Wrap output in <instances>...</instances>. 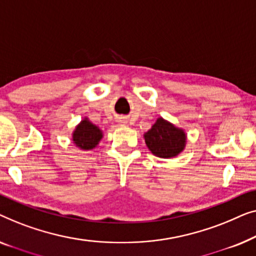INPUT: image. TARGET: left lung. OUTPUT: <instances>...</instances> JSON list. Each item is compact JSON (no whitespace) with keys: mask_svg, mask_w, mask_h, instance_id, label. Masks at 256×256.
<instances>
[{"mask_svg":"<svg viewBox=\"0 0 256 256\" xmlns=\"http://www.w3.org/2000/svg\"><path fill=\"white\" fill-rule=\"evenodd\" d=\"M144 138L150 152L162 159L178 156L184 150L186 142V132L161 117L144 134Z\"/></svg>","mask_w":256,"mask_h":256,"instance_id":"obj_1","label":"left lung"}]
</instances>
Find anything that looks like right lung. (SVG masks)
<instances>
[{
	"label": "right lung",
	"instance_id": "1",
	"mask_svg": "<svg viewBox=\"0 0 256 256\" xmlns=\"http://www.w3.org/2000/svg\"><path fill=\"white\" fill-rule=\"evenodd\" d=\"M103 132L98 126L92 124L88 118L81 120L73 132V142L78 148L89 150L95 148L102 139Z\"/></svg>",
	"mask_w": 256,
	"mask_h": 256
}]
</instances>
